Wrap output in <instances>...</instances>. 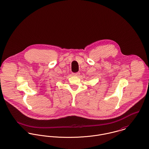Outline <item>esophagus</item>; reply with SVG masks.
<instances>
[{
    "label": "esophagus",
    "instance_id": "34e87169",
    "mask_svg": "<svg viewBox=\"0 0 149 149\" xmlns=\"http://www.w3.org/2000/svg\"><path fill=\"white\" fill-rule=\"evenodd\" d=\"M72 75L74 76H79L80 75V72H75V73H72Z\"/></svg>",
    "mask_w": 149,
    "mask_h": 149
}]
</instances>
